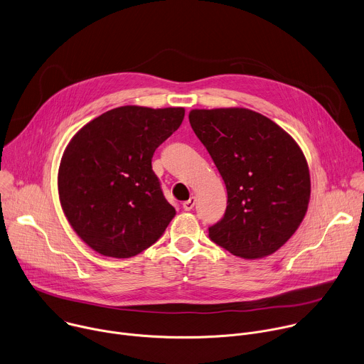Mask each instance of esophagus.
Instances as JSON below:
<instances>
[{
	"mask_svg": "<svg viewBox=\"0 0 364 364\" xmlns=\"http://www.w3.org/2000/svg\"><path fill=\"white\" fill-rule=\"evenodd\" d=\"M194 204H196V198L194 197H190L188 200H186V201H183V209L186 210V212H190L193 207H194Z\"/></svg>",
	"mask_w": 364,
	"mask_h": 364,
	"instance_id": "1",
	"label": "esophagus"
}]
</instances>
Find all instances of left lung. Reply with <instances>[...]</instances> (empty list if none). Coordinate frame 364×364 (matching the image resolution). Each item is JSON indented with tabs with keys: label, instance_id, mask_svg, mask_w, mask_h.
Listing matches in <instances>:
<instances>
[{
	"label": "left lung",
	"instance_id": "1",
	"mask_svg": "<svg viewBox=\"0 0 364 364\" xmlns=\"http://www.w3.org/2000/svg\"><path fill=\"white\" fill-rule=\"evenodd\" d=\"M190 125L209 151L228 190L223 219L210 239L235 256L272 255L305 218L311 180L295 139L246 108L191 109Z\"/></svg>",
	"mask_w": 364,
	"mask_h": 364
}]
</instances>
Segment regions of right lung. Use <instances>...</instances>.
<instances>
[{"label":"right lung","instance_id":"obj_1","mask_svg":"<svg viewBox=\"0 0 364 364\" xmlns=\"http://www.w3.org/2000/svg\"><path fill=\"white\" fill-rule=\"evenodd\" d=\"M184 108L127 105L80 128L68 144L58 190L63 213L95 252L131 257L157 242L176 216L152 171V155Z\"/></svg>","mask_w":364,"mask_h":364}]
</instances>
